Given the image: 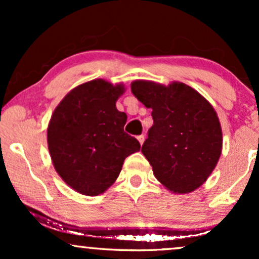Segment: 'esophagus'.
I'll return each instance as SVG.
<instances>
[{
	"mask_svg": "<svg viewBox=\"0 0 259 259\" xmlns=\"http://www.w3.org/2000/svg\"><path fill=\"white\" fill-rule=\"evenodd\" d=\"M138 140H139L140 145H142V144H144V141H145V136L144 135H140V136H138Z\"/></svg>",
	"mask_w": 259,
	"mask_h": 259,
	"instance_id": "obj_1",
	"label": "esophagus"
}]
</instances>
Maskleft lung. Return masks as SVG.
<instances>
[{
  "instance_id": "obj_1",
  "label": "left lung",
  "mask_w": 259,
  "mask_h": 259,
  "mask_svg": "<svg viewBox=\"0 0 259 259\" xmlns=\"http://www.w3.org/2000/svg\"><path fill=\"white\" fill-rule=\"evenodd\" d=\"M132 92L152 109L153 125L141 152L154 177L177 195L190 194L206 183L223 148V133L217 112L191 86L135 80Z\"/></svg>"
}]
</instances>
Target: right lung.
Masks as SVG:
<instances>
[{
  "label": "right lung",
  "instance_id": "add662e5",
  "mask_svg": "<svg viewBox=\"0 0 259 259\" xmlns=\"http://www.w3.org/2000/svg\"><path fill=\"white\" fill-rule=\"evenodd\" d=\"M124 92L121 82L91 80L68 92L52 113L47 145L53 167L79 194H103L124 159L140 151L138 140L124 133L126 114L115 107Z\"/></svg>",
  "mask_w": 259,
  "mask_h": 259
}]
</instances>
